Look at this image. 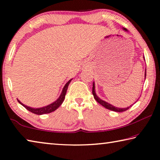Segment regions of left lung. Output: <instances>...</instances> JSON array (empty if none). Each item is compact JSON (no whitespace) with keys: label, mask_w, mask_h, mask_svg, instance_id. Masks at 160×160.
I'll return each mask as SVG.
<instances>
[{"label":"left lung","mask_w":160,"mask_h":160,"mask_svg":"<svg viewBox=\"0 0 160 160\" xmlns=\"http://www.w3.org/2000/svg\"><path fill=\"white\" fill-rule=\"evenodd\" d=\"M124 30L127 31V29L126 28H123ZM146 78V70H145V79ZM92 94L94 96V98L95 99L96 101L99 103V104H100L101 105H102L103 107L106 108V109H109V110H112V111H113V112H125V111L128 110L130 107L132 106V104L131 105V106H130L128 107H126V108H118V107H116L114 106H113V105L110 104L109 103H108L107 102L104 101V100H102L99 98V97L96 94V92H95V86H94V82H93V86H92ZM134 103V104H135Z\"/></svg>","instance_id":"left-lung-1"}]
</instances>
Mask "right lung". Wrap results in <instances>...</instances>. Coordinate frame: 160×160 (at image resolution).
<instances>
[{
  "label": "right lung",
  "mask_w": 160,
  "mask_h": 160,
  "mask_svg": "<svg viewBox=\"0 0 160 160\" xmlns=\"http://www.w3.org/2000/svg\"><path fill=\"white\" fill-rule=\"evenodd\" d=\"M71 80H72V79L70 80L66 84V85H65L64 88H63V90H62V92L61 94V95L59 96L58 98L56 99L55 102H53L52 104L48 105V106H46V107H42V108H37V109H35V108L29 107L26 106V105H25V104H23L22 103H21L20 100L18 99V101L20 104L22 105V106L25 107L26 109H28V111L31 112L32 113H35V114L42 115V114H45V113H48L53 112L56 109H57L58 108L61 106L62 103H63V102L64 101L65 96H66V92H67V90H68V87L70 81H71Z\"/></svg>",
  "instance_id": "1"
}]
</instances>
